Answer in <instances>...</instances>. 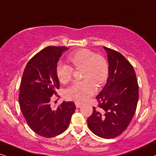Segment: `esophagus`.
Returning <instances> with one entry per match:
<instances>
[{
  "label": "esophagus",
  "mask_w": 156,
  "mask_h": 156,
  "mask_svg": "<svg viewBox=\"0 0 156 156\" xmlns=\"http://www.w3.org/2000/svg\"><path fill=\"white\" fill-rule=\"evenodd\" d=\"M76 108H79V107H80V106H81V104L76 103Z\"/></svg>",
  "instance_id": "1"
}]
</instances>
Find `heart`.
Segmentation results:
<instances>
[{"label":"heart","mask_w":156,"mask_h":156,"mask_svg":"<svg viewBox=\"0 0 156 156\" xmlns=\"http://www.w3.org/2000/svg\"><path fill=\"white\" fill-rule=\"evenodd\" d=\"M67 60L75 69L83 68L82 78L84 80L75 82L66 90V96L68 99L83 103L95 93V83L101 85L105 83L109 75V66L103 57L88 49H80L71 52ZM56 74L62 83H68L72 80L73 68L59 62L56 67Z\"/></svg>","instance_id":"heart-1"}]
</instances>
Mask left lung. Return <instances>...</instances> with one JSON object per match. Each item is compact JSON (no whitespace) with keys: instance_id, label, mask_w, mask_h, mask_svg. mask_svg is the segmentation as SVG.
I'll return each instance as SVG.
<instances>
[{"instance_id":"obj_1","label":"left lung","mask_w":156,"mask_h":156,"mask_svg":"<svg viewBox=\"0 0 156 156\" xmlns=\"http://www.w3.org/2000/svg\"><path fill=\"white\" fill-rule=\"evenodd\" d=\"M109 61L107 82L96 98L98 106L87 119L90 130L112 139L127 129L137 108L139 86L133 66L117 51L104 47Z\"/></svg>"}]
</instances>
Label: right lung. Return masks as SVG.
Here are the masks:
<instances>
[{"label":"right lung","mask_w":156,"mask_h":156,"mask_svg":"<svg viewBox=\"0 0 156 156\" xmlns=\"http://www.w3.org/2000/svg\"><path fill=\"white\" fill-rule=\"evenodd\" d=\"M66 46H48L31 58L23 70L19 94V106L27 125L37 135L53 137L67 129L76 104L63 101L56 109L50 106L60 82L56 74L59 58Z\"/></svg>","instance_id":"right-lung-1"}]
</instances>
